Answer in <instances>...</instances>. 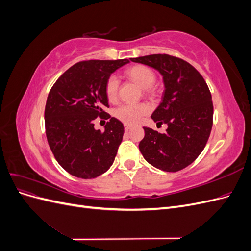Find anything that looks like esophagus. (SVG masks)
<instances>
[{
  "label": "esophagus",
  "instance_id": "esophagus-1",
  "mask_svg": "<svg viewBox=\"0 0 251 251\" xmlns=\"http://www.w3.org/2000/svg\"><path fill=\"white\" fill-rule=\"evenodd\" d=\"M132 128V126H130V125H126V124H125V131L126 132H128Z\"/></svg>",
  "mask_w": 251,
  "mask_h": 251
}]
</instances>
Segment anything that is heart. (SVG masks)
<instances>
[{
  "mask_svg": "<svg viewBox=\"0 0 251 251\" xmlns=\"http://www.w3.org/2000/svg\"><path fill=\"white\" fill-rule=\"evenodd\" d=\"M126 74L128 79H131L136 85L143 89L144 94L150 97H154L156 95V89L153 85L156 82L157 77L155 72L150 69L149 67L143 65H136L128 68ZM104 90L109 101H115L117 100L119 79L116 75H111L108 78L107 82H105ZM149 112V105L143 102L124 103L114 110V116L126 125H135L141 121V119Z\"/></svg>",
  "mask_w": 251,
  "mask_h": 251,
  "instance_id": "obj_1",
  "label": "heart"
}]
</instances>
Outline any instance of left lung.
I'll return each instance as SVG.
<instances>
[{
    "instance_id": "left-lung-1",
    "label": "left lung",
    "mask_w": 251,
    "mask_h": 251,
    "mask_svg": "<svg viewBox=\"0 0 251 251\" xmlns=\"http://www.w3.org/2000/svg\"><path fill=\"white\" fill-rule=\"evenodd\" d=\"M131 60L158 70L165 88L162 102L151 117L168 125L166 133L143 127L141 154L161 171L183 170L202 153L210 135L214 107L207 83L191 64L176 56L151 54Z\"/></svg>"
}]
</instances>
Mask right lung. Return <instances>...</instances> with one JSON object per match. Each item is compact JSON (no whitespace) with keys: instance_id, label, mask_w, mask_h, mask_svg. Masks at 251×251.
Instances as JSON below:
<instances>
[{"instance_id":"obj_1","label":"right lung","mask_w":251,"mask_h":251,"mask_svg":"<svg viewBox=\"0 0 251 251\" xmlns=\"http://www.w3.org/2000/svg\"><path fill=\"white\" fill-rule=\"evenodd\" d=\"M128 59L82 60L70 67L51 88L45 127L56 161L72 176L92 179L113 164L125 127L105 112L109 108L105 82ZM109 119L105 131L94 128V120Z\"/></svg>"}]
</instances>
